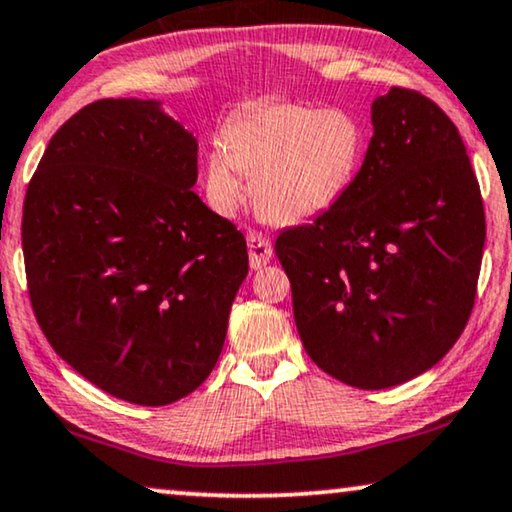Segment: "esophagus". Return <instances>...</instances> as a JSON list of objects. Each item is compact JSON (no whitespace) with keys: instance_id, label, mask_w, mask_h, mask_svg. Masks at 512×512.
Returning <instances> with one entry per match:
<instances>
[{"instance_id":"1","label":"esophagus","mask_w":512,"mask_h":512,"mask_svg":"<svg viewBox=\"0 0 512 512\" xmlns=\"http://www.w3.org/2000/svg\"><path fill=\"white\" fill-rule=\"evenodd\" d=\"M248 253H250V269H262L271 262L273 248L266 236L259 232H248Z\"/></svg>"}]
</instances>
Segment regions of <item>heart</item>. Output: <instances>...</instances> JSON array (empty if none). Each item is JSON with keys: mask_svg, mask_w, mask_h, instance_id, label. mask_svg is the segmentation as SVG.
Wrapping results in <instances>:
<instances>
[{"mask_svg": "<svg viewBox=\"0 0 512 512\" xmlns=\"http://www.w3.org/2000/svg\"><path fill=\"white\" fill-rule=\"evenodd\" d=\"M364 129L343 109L271 99L222 127V148L204 160V190L215 213L234 215L250 176L257 211L278 225L318 218L348 192L364 160Z\"/></svg>", "mask_w": 512, "mask_h": 512, "instance_id": "b5f03b06", "label": "heart"}]
</instances>
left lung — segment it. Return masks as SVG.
I'll use <instances>...</instances> for the list:
<instances>
[{"label": "left lung", "mask_w": 512, "mask_h": 512, "mask_svg": "<svg viewBox=\"0 0 512 512\" xmlns=\"http://www.w3.org/2000/svg\"><path fill=\"white\" fill-rule=\"evenodd\" d=\"M364 164L276 255L308 357L359 390L406 383L441 362L469 322L485 211L455 122L420 92L371 104Z\"/></svg>", "instance_id": "obj_1"}]
</instances>
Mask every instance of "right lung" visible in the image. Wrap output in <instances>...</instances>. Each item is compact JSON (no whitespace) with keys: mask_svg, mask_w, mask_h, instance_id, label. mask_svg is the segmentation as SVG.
I'll use <instances>...</instances> for the list:
<instances>
[{"mask_svg":"<svg viewBox=\"0 0 512 512\" xmlns=\"http://www.w3.org/2000/svg\"><path fill=\"white\" fill-rule=\"evenodd\" d=\"M197 139L157 99L64 122L23 206L39 327L111 397L167 406L208 378L248 273L246 239L197 194Z\"/></svg>","mask_w":512,"mask_h":512,"instance_id":"obj_1","label":"right lung"}]
</instances>
